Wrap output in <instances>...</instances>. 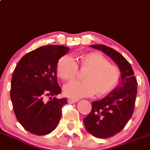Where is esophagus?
Wrapping results in <instances>:
<instances>
[{
	"label": "esophagus",
	"mask_w": 150,
	"mask_h": 150,
	"mask_svg": "<svg viewBox=\"0 0 150 150\" xmlns=\"http://www.w3.org/2000/svg\"><path fill=\"white\" fill-rule=\"evenodd\" d=\"M67 101H68L69 103H74L78 101V100H76V99H72V98H69L68 100H67Z\"/></svg>",
	"instance_id": "obj_1"
}]
</instances>
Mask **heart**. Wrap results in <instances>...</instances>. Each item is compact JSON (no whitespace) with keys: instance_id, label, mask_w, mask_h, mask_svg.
I'll return each instance as SVG.
<instances>
[{"instance_id":"b5f03b06","label":"heart","mask_w":150,"mask_h":150,"mask_svg":"<svg viewBox=\"0 0 150 150\" xmlns=\"http://www.w3.org/2000/svg\"><path fill=\"white\" fill-rule=\"evenodd\" d=\"M81 68H88L83 76L85 80H76L65 85L64 93L67 97L80 98L93 96L96 93L103 96L112 91L120 80V71L110 64L100 54L91 52L80 57ZM57 74L60 78L70 81L76 76L78 64L70 55H65L57 63Z\"/></svg>"}]
</instances>
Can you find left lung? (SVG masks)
<instances>
[{
	"mask_svg": "<svg viewBox=\"0 0 150 150\" xmlns=\"http://www.w3.org/2000/svg\"><path fill=\"white\" fill-rule=\"evenodd\" d=\"M90 46L108 55L121 72L120 84L107 96L92 103L91 111L83 119L89 133L98 138H108L120 132L132 117L137 82L130 64L118 52L103 45Z\"/></svg>",
	"mask_w": 150,
	"mask_h": 150,
	"instance_id": "left-lung-1",
	"label": "left lung"
}]
</instances>
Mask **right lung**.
<instances>
[{"mask_svg":"<svg viewBox=\"0 0 150 150\" xmlns=\"http://www.w3.org/2000/svg\"><path fill=\"white\" fill-rule=\"evenodd\" d=\"M69 50L61 45L40 47L22 57L15 69L11 90L13 110L22 126L31 133L47 134L59 122L67 99L55 97L62 91L57 67ZM45 97H50L48 102Z\"/></svg>","mask_w":150,"mask_h":150,"instance_id":"obj_1","label":"right lung"}]
</instances>
